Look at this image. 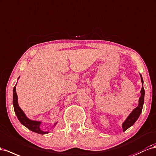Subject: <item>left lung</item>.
<instances>
[{"label":"left lung","mask_w":156,"mask_h":156,"mask_svg":"<svg viewBox=\"0 0 156 156\" xmlns=\"http://www.w3.org/2000/svg\"><path fill=\"white\" fill-rule=\"evenodd\" d=\"M140 75V77H141V82H142V89L140 90V93L141 96L139 98V101H138V106L134 108L133 112L130 113L129 115L127 117V118L126 119V120L123 122V125H122V128H123V131H125L126 130L128 129L129 127H131L134 125V123H135L136 121L138 119V117H139L140 113L142 110V108H143V104H144V94H145V91L144 89V87H143V79L141 74Z\"/></svg>","instance_id":"left-lung-1"}]
</instances>
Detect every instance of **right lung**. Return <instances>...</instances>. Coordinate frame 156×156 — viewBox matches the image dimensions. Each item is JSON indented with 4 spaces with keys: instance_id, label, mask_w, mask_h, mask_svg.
<instances>
[{
    "instance_id": "1",
    "label": "right lung",
    "mask_w": 156,
    "mask_h": 156,
    "mask_svg": "<svg viewBox=\"0 0 156 156\" xmlns=\"http://www.w3.org/2000/svg\"><path fill=\"white\" fill-rule=\"evenodd\" d=\"M13 105H14V112L16 113L17 117H18V119L20 121V123L23 125H24L25 127H26L28 129L31 130V131L35 132L38 134H45L48 133V132L43 131V130H42L40 129V125L41 124V121H33V120L29 119V118H27L26 114H25L24 112L22 111V109L20 108L18 102V95H17V93H16V87H14V89H13ZM56 123H54V126H55Z\"/></svg>"
}]
</instances>
